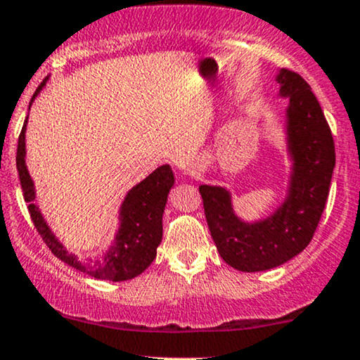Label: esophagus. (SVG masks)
<instances>
[{
	"instance_id": "obj_1",
	"label": "esophagus",
	"mask_w": 360,
	"mask_h": 360,
	"mask_svg": "<svg viewBox=\"0 0 360 360\" xmlns=\"http://www.w3.org/2000/svg\"><path fill=\"white\" fill-rule=\"evenodd\" d=\"M200 172H202V168L198 167V165H192V167L187 168V173L190 176H200Z\"/></svg>"
}]
</instances>
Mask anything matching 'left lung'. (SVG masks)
Segmentation results:
<instances>
[{"label": "left lung", "instance_id": "1", "mask_svg": "<svg viewBox=\"0 0 360 360\" xmlns=\"http://www.w3.org/2000/svg\"><path fill=\"white\" fill-rule=\"evenodd\" d=\"M276 80L281 86L280 94L290 99L286 131L295 162L283 205L271 217L248 224L234 214L226 188L198 187L219 255L232 268L246 273L276 268L310 244L335 167L330 126L307 80L290 69H281Z\"/></svg>", "mask_w": 360, "mask_h": 360}]
</instances>
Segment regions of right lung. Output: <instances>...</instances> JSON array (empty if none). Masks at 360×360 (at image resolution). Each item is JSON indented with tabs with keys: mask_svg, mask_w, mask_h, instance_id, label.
Wrapping results in <instances>:
<instances>
[{
	"mask_svg": "<svg viewBox=\"0 0 360 360\" xmlns=\"http://www.w3.org/2000/svg\"><path fill=\"white\" fill-rule=\"evenodd\" d=\"M41 86L37 89L33 97L40 92ZM27 121L28 117L25 120V124L18 136L16 168H18L23 197L28 202L30 217H32L37 232L41 236L46 248L63 263L89 274V276L97 278V280L126 281L141 274L148 266L153 263L156 257V248L162 243L165 205H167L168 192L175 184L170 165H163V167L156 168L141 184L129 190L124 202H122L121 227L117 231L112 246L104 252L101 259L94 261V263H82L74 255L67 252V249L55 239L52 231L46 226L45 219L41 217L38 207L33 204L35 188H33V181L30 179L27 165H25V129H27Z\"/></svg>",
	"mask_w": 360,
	"mask_h": 360,
	"instance_id": "1",
	"label": "right lung"
}]
</instances>
